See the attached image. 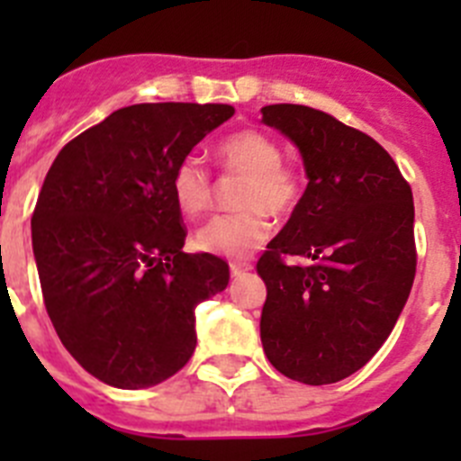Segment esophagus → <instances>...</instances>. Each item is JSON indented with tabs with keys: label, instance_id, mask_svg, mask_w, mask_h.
Instances as JSON below:
<instances>
[{
	"label": "esophagus",
	"instance_id": "obj_1",
	"mask_svg": "<svg viewBox=\"0 0 461 461\" xmlns=\"http://www.w3.org/2000/svg\"><path fill=\"white\" fill-rule=\"evenodd\" d=\"M247 272H251V263H244V260H233L230 263V275L233 276H242Z\"/></svg>",
	"mask_w": 461,
	"mask_h": 461
}]
</instances>
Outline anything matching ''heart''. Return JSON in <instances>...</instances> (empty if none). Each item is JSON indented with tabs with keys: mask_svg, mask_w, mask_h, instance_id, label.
I'll list each match as a JSON object with an SVG mask.
<instances>
[{
	"mask_svg": "<svg viewBox=\"0 0 461 461\" xmlns=\"http://www.w3.org/2000/svg\"><path fill=\"white\" fill-rule=\"evenodd\" d=\"M217 157L228 173L244 175L238 201L247 210L219 214L203 223L195 244L207 254L242 258L270 238L267 212L286 217L295 210L303 195V180L295 168L281 164L279 142L256 129L228 136L217 148ZM170 185L175 203L186 217H198L212 205L210 173L195 157L182 158Z\"/></svg>",
	"mask_w": 461,
	"mask_h": 461,
	"instance_id": "heart-1",
	"label": "heart"
}]
</instances>
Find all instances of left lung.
<instances>
[{"mask_svg":"<svg viewBox=\"0 0 461 461\" xmlns=\"http://www.w3.org/2000/svg\"><path fill=\"white\" fill-rule=\"evenodd\" d=\"M260 113L300 149L309 180L256 266L267 286L260 341L276 372L328 385L372 360L409 300L413 194L374 138L323 110L275 104ZM281 255L310 263L288 267Z\"/></svg>","mask_w":461,"mask_h":461,"instance_id":"8db88e82","label":"left lung"}]
</instances>
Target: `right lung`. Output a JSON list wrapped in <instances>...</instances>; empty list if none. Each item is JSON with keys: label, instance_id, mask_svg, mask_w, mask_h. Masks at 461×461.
<instances>
[{"label": "right lung", "instance_id": "1", "mask_svg": "<svg viewBox=\"0 0 461 461\" xmlns=\"http://www.w3.org/2000/svg\"><path fill=\"white\" fill-rule=\"evenodd\" d=\"M226 104H136L73 138L48 170L32 247L48 316L85 372L140 390L180 372L195 307L228 286V263L185 254L173 173Z\"/></svg>", "mask_w": 461, "mask_h": 461}]
</instances>
